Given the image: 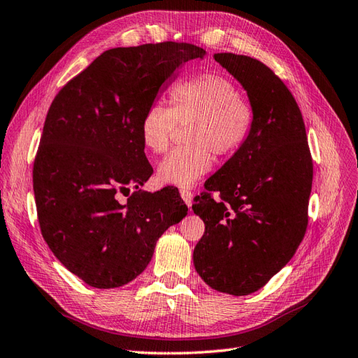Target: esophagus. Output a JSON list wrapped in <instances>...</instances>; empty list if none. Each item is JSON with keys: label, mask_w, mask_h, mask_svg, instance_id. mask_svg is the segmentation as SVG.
Returning a JSON list of instances; mask_svg holds the SVG:
<instances>
[{"label": "esophagus", "mask_w": 358, "mask_h": 358, "mask_svg": "<svg viewBox=\"0 0 358 358\" xmlns=\"http://www.w3.org/2000/svg\"><path fill=\"white\" fill-rule=\"evenodd\" d=\"M180 197H182V200H184V202H185V205L189 208V206H191V200H193V193H191L189 189L182 188V189H180Z\"/></svg>", "instance_id": "1"}]
</instances>
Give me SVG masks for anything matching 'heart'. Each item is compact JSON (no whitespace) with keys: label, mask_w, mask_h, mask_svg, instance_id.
Here are the masks:
<instances>
[{"label":"heart","mask_w":358,"mask_h":358,"mask_svg":"<svg viewBox=\"0 0 358 358\" xmlns=\"http://www.w3.org/2000/svg\"><path fill=\"white\" fill-rule=\"evenodd\" d=\"M171 108L153 103L144 112L139 135L147 150L164 153L178 126H188L185 143L158 165L164 185L191 187L213 167L214 155L229 156L248 141L255 121L252 103L235 85L217 74L179 82L170 92Z\"/></svg>","instance_id":"b5f03b06"}]
</instances>
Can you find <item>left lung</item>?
<instances>
[{"mask_svg":"<svg viewBox=\"0 0 358 358\" xmlns=\"http://www.w3.org/2000/svg\"><path fill=\"white\" fill-rule=\"evenodd\" d=\"M214 59L246 91L255 110L248 141L208 179L211 196L194 199L205 223L193 263L211 289L250 294L289 263L308 223L313 161L302 113L280 77L259 60Z\"/></svg>","mask_w":358,"mask_h":358,"instance_id":"left-lung-1","label":"left lung"}]
</instances>
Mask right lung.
I'll list each match as a JSON object with an SVG mask.
<instances>
[{
	"label": "right lung",
	"instance_id": "add662e5",
	"mask_svg": "<svg viewBox=\"0 0 358 358\" xmlns=\"http://www.w3.org/2000/svg\"><path fill=\"white\" fill-rule=\"evenodd\" d=\"M205 51L188 42L104 51L59 91L33 167L43 240L69 272L117 289L144 272L155 246L188 213L174 191L139 193L153 169L139 124L178 69ZM132 186L126 204L118 190Z\"/></svg>",
	"mask_w": 358,
	"mask_h": 358
}]
</instances>
